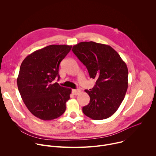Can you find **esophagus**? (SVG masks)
Listing matches in <instances>:
<instances>
[{"mask_svg": "<svg viewBox=\"0 0 156 156\" xmlns=\"http://www.w3.org/2000/svg\"><path fill=\"white\" fill-rule=\"evenodd\" d=\"M80 91H81V90H72V94L73 95L76 96V95H78L80 93Z\"/></svg>", "mask_w": 156, "mask_h": 156, "instance_id": "1", "label": "esophagus"}]
</instances>
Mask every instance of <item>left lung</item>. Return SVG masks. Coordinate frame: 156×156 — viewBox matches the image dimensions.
I'll list each match as a JSON object with an SVG mask.
<instances>
[{"label": "left lung", "mask_w": 156, "mask_h": 156, "mask_svg": "<svg viewBox=\"0 0 156 156\" xmlns=\"http://www.w3.org/2000/svg\"><path fill=\"white\" fill-rule=\"evenodd\" d=\"M72 50L86 66L90 78L96 80L92 90H85L90 101L83 107L84 114L95 120L112 116L127 91L128 71L125 62L112 47L93 41L81 42Z\"/></svg>", "instance_id": "8db88e82"}]
</instances>
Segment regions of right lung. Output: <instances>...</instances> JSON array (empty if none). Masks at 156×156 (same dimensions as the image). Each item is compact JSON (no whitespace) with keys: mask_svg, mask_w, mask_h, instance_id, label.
<instances>
[{"mask_svg":"<svg viewBox=\"0 0 156 156\" xmlns=\"http://www.w3.org/2000/svg\"><path fill=\"white\" fill-rule=\"evenodd\" d=\"M72 46L50 45L28 55L21 63L17 85L30 112L43 120L61 116L66 110L72 90L54 83L60 78L59 65Z\"/></svg>","mask_w":156,"mask_h":156,"instance_id":"obj_1","label":"right lung"}]
</instances>
